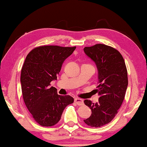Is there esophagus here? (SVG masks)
Masks as SVG:
<instances>
[{
	"label": "esophagus",
	"instance_id": "1",
	"mask_svg": "<svg viewBox=\"0 0 147 147\" xmlns=\"http://www.w3.org/2000/svg\"><path fill=\"white\" fill-rule=\"evenodd\" d=\"M74 101L78 106H82L83 105V100L80 98H76L74 99Z\"/></svg>",
	"mask_w": 147,
	"mask_h": 147
}]
</instances>
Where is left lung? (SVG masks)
I'll return each mask as SVG.
<instances>
[{
	"mask_svg": "<svg viewBox=\"0 0 147 147\" xmlns=\"http://www.w3.org/2000/svg\"><path fill=\"white\" fill-rule=\"evenodd\" d=\"M83 50L98 68V85L95 90L100 95L96 103L84 100L92 112L84 122L92 127H100L114 118L122 105L128 85L127 67L121 53L112 47L96 44Z\"/></svg>",
	"mask_w": 147,
	"mask_h": 147,
	"instance_id": "obj_1",
	"label": "left lung"
}]
</instances>
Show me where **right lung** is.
<instances>
[{
    "label": "right lung",
    "instance_id": "obj_1",
    "mask_svg": "<svg viewBox=\"0 0 147 147\" xmlns=\"http://www.w3.org/2000/svg\"><path fill=\"white\" fill-rule=\"evenodd\" d=\"M76 48L44 45L33 49L26 56L20 78L22 95L33 118L40 125H55L64 108L74 102L73 97L59 95L57 89L50 85L57 80L63 62Z\"/></svg>",
    "mask_w": 147,
    "mask_h": 147
}]
</instances>
